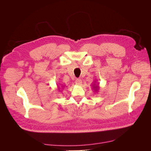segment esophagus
I'll return each instance as SVG.
<instances>
[{"mask_svg":"<svg viewBox=\"0 0 151 151\" xmlns=\"http://www.w3.org/2000/svg\"><path fill=\"white\" fill-rule=\"evenodd\" d=\"M82 83H83V82H82V80L81 79H77L76 81V84L77 85H81Z\"/></svg>","mask_w":151,"mask_h":151,"instance_id":"1","label":"esophagus"}]
</instances>
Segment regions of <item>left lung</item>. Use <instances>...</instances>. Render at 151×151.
Returning <instances> with one entry per match:
<instances>
[{"instance_id": "1", "label": "left lung", "mask_w": 151, "mask_h": 151, "mask_svg": "<svg viewBox=\"0 0 151 151\" xmlns=\"http://www.w3.org/2000/svg\"><path fill=\"white\" fill-rule=\"evenodd\" d=\"M99 84L98 83H97V81H96L94 82V83L93 84V85H91V86H92L93 89H94V91H95L96 93L98 92V91L99 89V88H100Z\"/></svg>"}]
</instances>
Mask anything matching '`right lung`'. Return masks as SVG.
Returning <instances> with one entry per match:
<instances>
[{
    "instance_id": "right-lung-1",
    "label": "right lung",
    "mask_w": 151,
    "mask_h": 151,
    "mask_svg": "<svg viewBox=\"0 0 151 151\" xmlns=\"http://www.w3.org/2000/svg\"><path fill=\"white\" fill-rule=\"evenodd\" d=\"M58 90H60V87H59V86H58ZM62 88H64V86H62ZM61 91L60 90V91Z\"/></svg>"
}]
</instances>
